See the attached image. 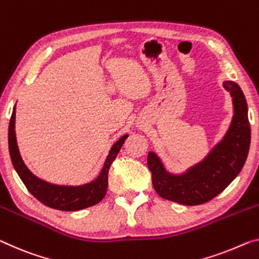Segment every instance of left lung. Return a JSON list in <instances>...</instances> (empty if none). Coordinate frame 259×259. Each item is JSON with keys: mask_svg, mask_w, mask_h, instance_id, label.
I'll list each match as a JSON object with an SVG mask.
<instances>
[{"mask_svg": "<svg viewBox=\"0 0 259 259\" xmlns=\"http://www.w3.org/2000/svg\"><path fill=\"white\" fill-rule=\"evenodd\" d=\"M224 87L233 97V120L224 139L204 160L184 174L172 175L156 154L149 152L147 164L160 197L186 206L201 205L221 193L243 168L251 138L248 105L237 83L225 81Z\"/></svg>", "mask_w": 259, "mask_h": 259, "instance_id": "8db88e82", "label": "left lung"}]
</instances>
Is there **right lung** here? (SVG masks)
I'll use <instances>...</instances> for the list:
<instances>
[{
  "label": "right lung",
  "instance_id": "add662e5",
  "mask_svg": "<svg viewBox=\"0 0 259 259\" xmlns=\"http://www.w3.org/2000/svg\"><path fill=\"white\" fill-rule=\"evenodd\" d=\"M15 118L16 107H14L9 122V133H8V143H9V153L13 165L18 174L24 185L29 190V192L44 205L49 206L59 210H79L90 206L98 204L105 197L107 190V175H109L110 166L117 157L119 150L128 135H124L111 147V150L107 155L104 166L98 175L96 180L91 183L79 186H62L50 184L40 178L35 177L24 162L19 154L17 140L15 133Z\"/></svg>",
  "mask_w": 259,
  "mask_h": 259
}]
</instances>
